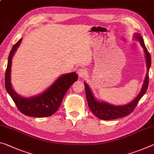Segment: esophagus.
<instances>
[{"label": "esophagus", "mask_w": 154, "mask_h": 154, "mask_svg": "<svg viewBox=\"0 0 154 154\" xmlns=\"http://www.w3.org/2000/svg\"><path fill=\"white\" fill-rule=\"evenodd\" d=\"M77 74L80 78H83L87 75V71L86 69H84V68H79L77 70Z\"/></svg>", "instance_id": "obj_1"}]
</instances>
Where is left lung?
Returning a JSON list of instances; mask_svg holds the SVG:
<instances>
[{
	"instance_id": "1",
	"label": "left lung",
	"mask_w": 154,
	"mask_h": 154,
	"mask_svg": "<svg viewBox=\"0 0 154 154\" xmlns=\"http://www.w3.org/2000/svg\"><path fill=\"white\" fill-rule=\"evenodd\" d=\"M136 40L139 41L140 45L143 48L144 52L145 54L146 63H147V72L144 80L142 88H141L140 92L136 96V97L132 101L128 104L123 105V106H114L109 103L104 101H99L95 98L93 93H92L91 89L89 85L86 82H84L85 90H86V95L87 102L88 104L90 109H91L94 115L96 116L97 118L101 120H113L122 117L127 116L131 114L134 111V109L137 106L138 101L143 97L147 91L148 84H149V75L148 72L149 71V68L151 66V56L149 53L146 48L144 43V40L140 34L135 33L134 35Z\"/></svg>"
}]
</instances>
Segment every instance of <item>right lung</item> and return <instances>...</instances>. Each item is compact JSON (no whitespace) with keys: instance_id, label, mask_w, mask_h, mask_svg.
Masks as SVG:
<instances>
[{"instance_id":"add662e5","label":"right lung","mask_w":154,"mask_h":154,"mask_svg":"<svg viewBox=\"0 0 154 154\" xmlns=\"http://www.w3.org/2000/svg\"><path fill=\"white\" fill-rule=\"evenodd\" d=\"M21 41L22 38L13 46L9 53L5 72V88L17 108L24 115L33 117L50 116L60 108L68 88L77 80V74L72 72L60 75L47 89L35 96L31 97L20 96L12 87L11 71L12 58L20 46Z\"/></svg>"}]
</instances>
